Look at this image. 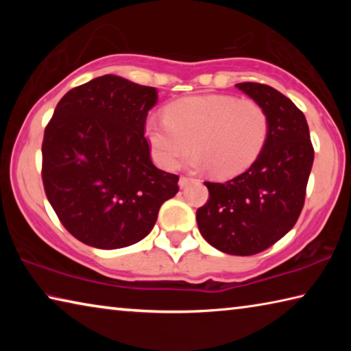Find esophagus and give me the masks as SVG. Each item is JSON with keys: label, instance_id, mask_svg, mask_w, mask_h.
<instances>
[{"label": "esophagus", "instance_id": "obj_1", "mask_svg": "<svg viewBox=\"0 0 351 351\" xmlns=\"http://www.w3.org/2000/svg\"><path fill=\"white\" fill-rule=\"evenodd\" d=\"M192 181H193L192 178H189V176H181V178H180V182H178V184H180V187H181V189H184V187H187L189 184L192 182Z\"/></svg>", "mask_w": 351, "mask_h": 351}]
</instances>
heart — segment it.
I'll use <instances>...</instances> for the list:
<instances>
[{
	"label": "heart",
	"instance_id": "b5f03b06",
	"mask_svg": "<svg viewBox=\"0 0 351 351\" xmlns=\"http://www.w3.org/2000/svg\"><path fill=\"white\" fill-rule=\"evenodd\" d=\"M145 139L152 156L171 170L186 156L193 169H210L229 178L245 171L263 150L269 133L268 112L252 99L207 94L175 100L165 117H148Z\"/></svg>",
	"mask_w": 351,
	"mask_h": 351
}]
</instances>
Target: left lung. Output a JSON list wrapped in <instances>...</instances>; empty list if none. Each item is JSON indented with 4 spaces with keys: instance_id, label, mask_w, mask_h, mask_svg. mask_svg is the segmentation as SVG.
I'll return each mask as SVG.
<instances>
[{
    "instance_id": "8db88e82",
    "label": "left lung",
    "mask_w": 351,
    "mask_h": 351,
    "mask_svg": "<svg viewBox=\"0 0 351 351\" xmlns=\"http://www.w3.org/2000/svg\"><path fill=\"white\" fill-rule=\"evenodd\" d=\"M235 86L268 112V139L245 173L204 182L209 199L197 210V223L218 251L254 255L293 229L305 203L314 150L304 112L287 96L263 83Z\"/></svg>"
}]
</instances>
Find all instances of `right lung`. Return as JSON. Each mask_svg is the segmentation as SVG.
<instances>
[{"label":"right lung","mask_w":351,"mask_h":351,"mask_svg":"<svg viewBox=\"0 0 351 351\" xmlns=\"http://www.w3.org/2000/svg\"><path fill=\"white\" fill-rule=\"evenodd\" d=\"M158 91L106 74L57 104L41 145L46 197L71 235L119 249L150 234L178 178L153 165L144 136Z\"/></svg>","instance_id":"right-lung-1"}]
</instances>
